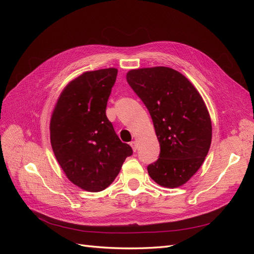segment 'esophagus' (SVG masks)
I'll return each instance as SVG.
<instances>
[{
    "instance_id": "1",
    "label": "esophagus",
    "mask_w": 254,
    "mask_h": 254,
    "mask_svg": "<svg viewBox=\"0 0 254 254\" xmlns=\"http://www.w3.org/2000/svg\"><path fill=\"white\" fill-rule=\"evenodd\" d=\"M130 145H131V147H132L133 151H136V148H137V145H136V142H135V141H132L131 143H130Z\"/></svg>"
}]
</instances>
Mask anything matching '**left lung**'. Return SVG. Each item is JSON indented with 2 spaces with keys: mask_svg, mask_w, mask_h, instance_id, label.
I'll use <instances>...</instances> for the list:
<instances>
[{
  "mask_svg": "<svg viewBox=\"0 0 254 254\" xmlns=\"http://www.w3.org/2000/svg\"><path fill=\"white\" fill-rule=\"evenodd\" d=\"M152 119L160 156L148 165L150 178L175 189L200 168L212 141V122L201 95L186 76L167 66L130 70L126 75Z\"/></svg>",
  "mask_w": 254,
  "mask_h": 254,
  "instance_id": "8db88e82",
  "label": "left lung"
}]
</instances>
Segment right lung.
Wrapping results in <instances>:
<instances>
[{
    "instance_id": "add662e5",
    "label": "right lung",
    "mask_w": 254,
    "mask_h": 254,
    "mask_svg": "<svg viewBox=\"0 0 254 254\" xmlns=\"http://www.w3.org/2000/svg\"><path fill=\"white\" fill-rule=\"evenodd\" d=\"M117 75L115 67L82 73L66 84L52 113L51 144L58 163L68 180L88 191L108 188L132 155L106 115Z\"/></svg>"
}]
</instances>
